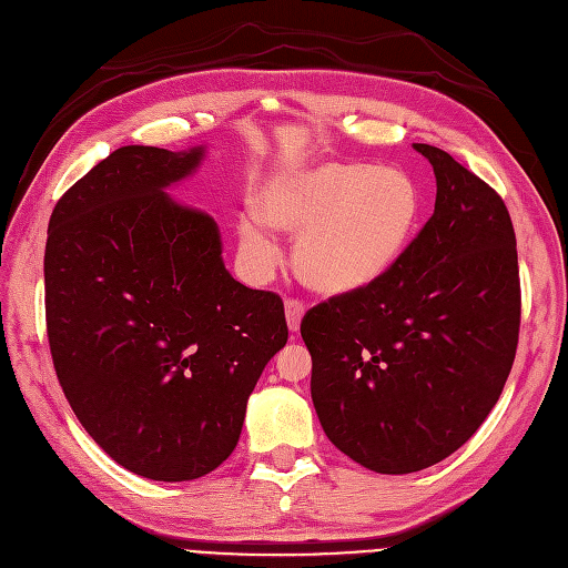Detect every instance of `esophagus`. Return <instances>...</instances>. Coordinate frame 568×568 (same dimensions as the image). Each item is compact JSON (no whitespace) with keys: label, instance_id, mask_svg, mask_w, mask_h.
I'll return each mask as SVG.
<instances>
[{"label":"esophagus","instance_id":"esophagus-1","mask_svg":"<svg viewBox=\"0 0 568 568\" xmlns=\"http://www.w3.org/2000/svg\"><path fill=\"white\" fill-rule=\"evenodd\" d=\"M302 318H304V306H302V302H297V300L285 302V321H287L290 332H300Z\"/></svg>","mask_w":568,"mask_h":568}]
</instances>
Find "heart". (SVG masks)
<instances>
[{
  "instance_id": "1",
  "label": "heart",
  "mask_w": 568,
  "mask_h": 568,
  "mask_svg": "<svg viewBox=\"0 0 568 568\" xmlns=\"http://www.w3.org/2000/svg\"><path fill=\"white\" fill-rule=\"evenodd\" d=\"M418 217L422 192L400 168L321 161L273 175L257 196V215H241L236 231L255 268H266L276 252L271 229L297 236V278L316 295L348 297L395 268Z\"/></svg>"
}]
</instances>
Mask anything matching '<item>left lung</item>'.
Here are the masks:
<instances>
[{
	"mask_svg": "<svg viewBox=\"0 0 568 568\" xmlns=\"http://www.w3.org/2000/svg\"><path fill=\"white\" fill-rule=\"evenodd\" d=\"M435 210L386 276L302 321L311 397L329 443L355 464L407 475L454 454L498 403L519 334L508 207L433 144Z\"/></svg>",
	"mask_w": 568,
	"mask_h": 568,
	"instance_id": "left-lung-1",
	"label": "left lung"
}]
</instances>
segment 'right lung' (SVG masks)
I'll return each mask as SVG.
<instances>
[{
	"label": "right lung",
	"mask_w": 568,
	"mask_h": 568,
	"mask_svg": "<svg viewBox=\"0 0 568 568\" xmlns=\"http://www.w3.org/2000/svg\"><path fill=\"white\" fill-rule=\"evenodd\" d=\"M205 150L119 146L68 189L49 222L58 382L95 443L156 481L224 464L250 393L287 342L281 297L231 276L217 222L168 194Z\"/></svg>",
	"instance_id": "1"
}]
</instances>
